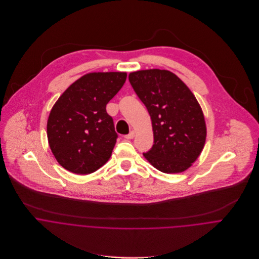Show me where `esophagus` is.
<instances>
[{
    "label": "esophagus",
    "mask_w": 259,
    "mask_h": 259,
    "mask_svg": "<svg viewBox=\"0 0 259 259\" xmlns=\"http://www.w3.org/2000/svg\"><path fill=\"white\" fill-rule=\"evenodd\" d=\"M134 137H135V132H134V131H132L128 135L124 136V139H125V140H131V139H133Z\"/></svg>",
    "instance_id": "esophagus-1"
}]
</instances>
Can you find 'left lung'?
<instances>
[{
	"mask_svg": "<svg viewBox=\"0 0 259 259\" xmlns=\"http://www.w3.org/2000/svg\"><path fill=\"white\" fill-rule=\"evenodd\" d=\"M128 79L152 121L154 145L144 157L164 174L187 170L200 156L207 134L196 97L165 69L131 72Z\"/></svg>",
	"mask_w": 259,
	"mask_h": 259,
	"instance_id": "left-lung-1",
	"label": "left lung"
}]
</instances>
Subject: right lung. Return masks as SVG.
Segmentation results:
<instances>
[{"instance_id":"obj_1","label":"right lung","mask_w":259,"mask_h":259,"mask_svg":"<svg viewBox=\"0 0 259 259\" xmlns=\"http://www.w3.org/2000/svg\"><path fill=\"white\" fill-rule=\"evenodd\" d=\"M126 72H91L56 101L47 122L49 146L58 163L76 175H89L110 158L117 134L106 112Z\"/></svg>"}]
</instances>
